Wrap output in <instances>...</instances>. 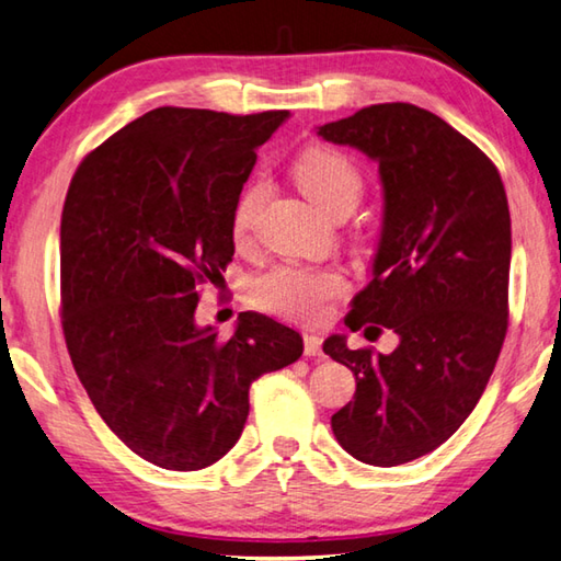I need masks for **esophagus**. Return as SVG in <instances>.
<instances>
[{
    "label": "esophagus",
    "instance_id": "obj_1",
    "mask_svg": "<svg viewBox=\"0 0 561 561\" xmlns=\"http://www.w3.org/2000/svg\"><path fill=\"white\" fill-rule=\"evenodd\" d=\"M302 344H305V356H322V340L317 334H305Z\"/></svg>",
    "mask_w": 561,
    "mask_h": 561
}]
</instances>
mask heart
Listing matches in <instances>:
<instances>
[{
  "label": "heart",
  "mask_w": 561,
  "mask_h": 561,
  "mask_svg": "<svg viewBox=\"0 0 561 561\" xmlns=\"http://www.w3.org/2000/svg\"><path fill=\"white\" fill-rule=\"evenodd\" d=\"M295 178L312 203L334 213L344 203H358L364 178L356 163L342 151L314 146L295 161ZM266 181L249 183L231 209V231L244 237L266 199ZM348 280L340 268H312L300 263H276L249 285L253 305L271 314L295 322H320L330 312V302L344 295Z\"/></svg>",
  "instance_id": "b5f03b06"
}]
</instances>
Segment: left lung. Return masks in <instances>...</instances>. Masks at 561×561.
<instances>
[{"instance_id": "8db88e82", "label": "left lung", "mask_w": 561, "mask_h": 561, "mask_svg": "<svg viewBox=\"0 0 561 561\" xmlns=\"http://www.w3.org/2000/svg\"><path fill=\"white\" fill-rule=\"evenodd\" d=\"M317 134L378 161L383 231L374 278L346 327L380 324L400 336L388 356L348 348L340 334L324 342V354L356 376L332 432L354 459L398 467L459 430L499 362L508 332V197L491 158L415 104H371Z\"/></svg>"}]
</instances>
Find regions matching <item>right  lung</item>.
<instances>
[{"label":"right lung","instance_id":"obj_1","mask_svg":"<svg viewBox=\"0 0 561 561\" xmlns=\"http://www.w3.org/2000/svg\"><path fill=\"white\" fill-rule=\"evenodd\" d=\"M290 112L158 107L82 158L60 217V320L94 410L126 447L197 471L237 445L249 388L298 362L302 336L241 312L197 327L199 285L234 256V209L256 149Z\"/></svg>","mask_w":561,"mask_h":561}]
</instances>
